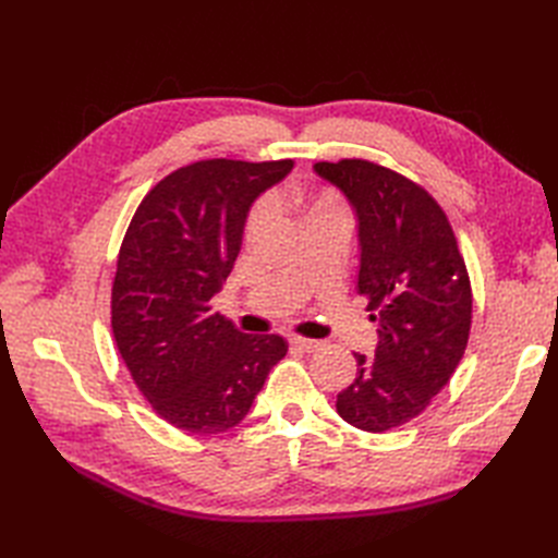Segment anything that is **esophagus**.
<instances>
[{
    "instance_id": "1",
    "label": "esophagus",
    "mask_w": 558,
    "mask_h": 558,
    "mask_svg": "<svg viewBox=\"0 0 558 558\" xmlns=\"http://www.w3.org/2000/svg\"><path fill=\"white\" fill-rule=\"evenodd\" d=\"M289 344L293 347V349H300V351H316L318 347H320V342L318 340H307V337H298V335H293V337H289Z\"/></svg>"
}]
</instances>
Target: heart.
<instances>
[{"label": "heart", "instance_id": "1", "mask_svg": "<svg viewBox=\"0 0 558 558\" xmlns=\"http://www.w3.org/2000/svg\"><path fill=\"white\" fill-rule=\"evenodd\" d=\"M275 207H289L291 211H295L302 221H310V218L316 216H326V214H344L340 199H337L332 193L328 191H302V189H286L272 195ZM265 205H258L256 209L251 211L246 230L256 232L263 221H265Z\"/></svg>", "mask_w": 558, "mask_h": 558}]
</instances>
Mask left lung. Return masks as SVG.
<instances>
[{
  "instance_id": "obj_1",
  "label": "left lung",
  "mask_w": 558,
  "mask_h": 558,
  "mask_svg": "<svg viewBox=\"0 0 558 558\" xmlns=\"http://www.w3.org/2000/svg\"><path fill=\"white\" fill-rule=\"evenodd\" d=\"M359 223V293L377 320L375 359L353 353L356 379L337 414L367 433L408 424L463 359L472 318L465 263L440 205L402 174L367 160L316 162Z\"/></svg>"
}]
</instances>
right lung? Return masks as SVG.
Listing matches in <instances>:
<instances>
[{
	"instance_id": "right-lung-1",
	"label": "right lung",
	"mask_w": 558,
	"mask_h": 558,
	"mask_svg": "<svg viewBox=\"0 0 558 558\" xmlns=\"http://www.w3.org/2000/svg\"><path fill=\"white\" fill-rule=\"evenodd\" d=\"M293 160H199L165 177L132 216L111 291L116 347L172 426L218 435L248 414L289 351L211 310L242 248L246 216Z\"/></svg>"
}]
</instances>
